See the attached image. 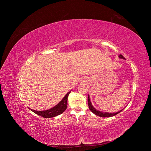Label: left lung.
Listing matches in <instances>:
<instances>
[{"instance_id": "8db88e82", "label": "left lung", "mask_w": 151, "mask_h": 151, "mask_svg": "<svg viewBox=\"0 0 151 151\" xmlns=\"http://www.w3.org/2000/svg\"><path fill=\"white\" fill-rule=\"evenodd\" d=\"M119 57L121 58H123V59H125V58L121 55L120 54L119 55ZM88 107H89V109L95 115H97V116H101V117H109V116H115L116 115H117L118 114H119V112H121L122 110L120 111L119 112H118L116 113H114V114H112V113H107V112H100V111H97V109H96L93 106V105L91 104V103L90 101V97H89V96H88Z\"/></svg>"}]
</instances>
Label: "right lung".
<instances>
[{"label":"right lung","instance_id":"1","mask_svg":"<svg viewBox=\"0 0 151 151\" xmlns=\"http://www.w3.org/2000/svg\"><path fill=\"white\" fill-rule=\"evenodd\" d=\"M70 92L71 91H69L65 96H64V97L58 104H57L55 106H54V107H52V108L50 109H48L47 111H35L31 109H30L36 114L39 115L44 118H52V117H54L57 115H59L67 109L68 97Z\"/></svg>","mask_w":151,"mask_h":151}]
</instances>
